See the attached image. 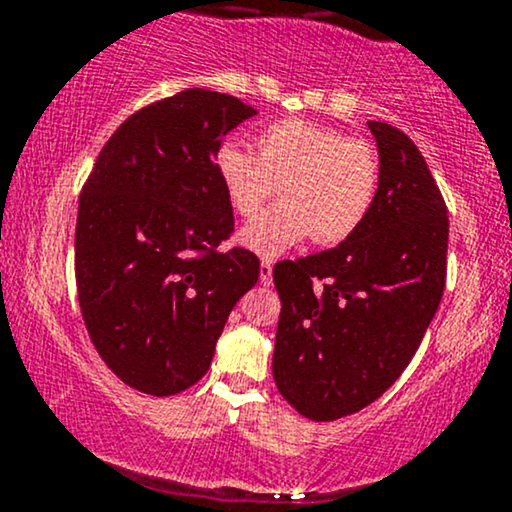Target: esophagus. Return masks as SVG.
Here are the masks:
<instances>
[{"mask_svg": "<svg viewBox=\"0 0 512 512\" xmlns=\"http://www.w3.org/2000/svg\"><path fill=\"white\" fill-rule=\"evenodd\" d=\"M260 281L264 286L272 284V262H269V260L260 262Z\"/></svg>", "mask_w": 512, "mask_h": 512, "instance_id": "1", "label": "esophagus"}]
</instances>
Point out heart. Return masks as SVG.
<instances>
[{
    "label": "heart",
    "instance_id": "heart-1",
    "mask_svg": "<svg viewBox=\"0 0 512 512\" xmlns=\"http://www.w3.org/2000/svg\"><path fill=\"white\" fill-rule=\"evenodd\" d=\"M216 175L236 214L255 216L276 185L281 204L252 221L240 243L274 257L313 236L317 245L351 238L380 190V158L363 139L308 120H279L257 134V154L238 142L219 146Z\"/></svg>",
    "mask_w": 512,
    "mask_h": 512
}]
</instances>
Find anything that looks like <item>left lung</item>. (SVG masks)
<instances>
[{"instance_id": "1", "label": "left lung", "mask_w": 512, "mask_h": 512, "mask_svg": "<svg viewBox=\"0 0 512 512\" xmlns=\"http://www.w3.org/2000/svg\"><path fill=\"white\" fill-rule=\"evenodd\" d=\"M380 190L368 219L337 248L274 267L281 298L272 373L281 397L313 421L375 402L409 366L445 289L448 209L404 132L368 122Z\"/></svg>"}]
</instances>
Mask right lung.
<instances>
[{"label": "right lung", "mask_w": 512, "mask_h": 512, "mask_svg": "<svg viewBox=\"0 0 512 512\" xmlns=\"http://www.w3.org/2000/svg\"><path fill=\"white\" fill-rule=\"evenodd\" d=\"M257 110L185 88L129 115L79 197L74 272L88 337L117 378L154 397L207 373L233 305L257 284L250 250H219L233 207L221 139Z\"/></svg>", "instance_id": "add662e5"}]
</instances>
